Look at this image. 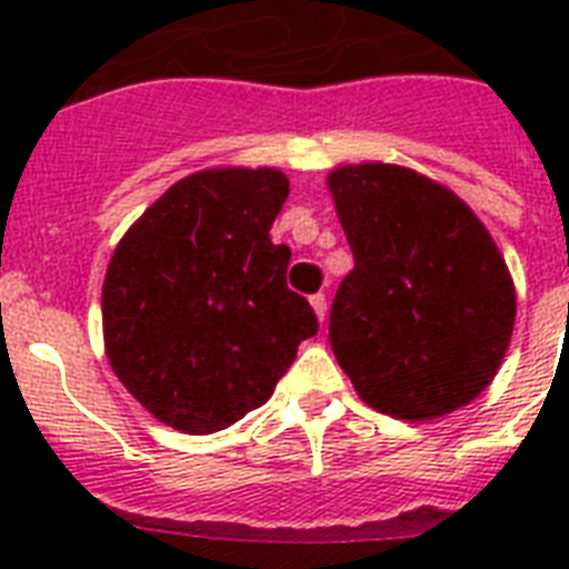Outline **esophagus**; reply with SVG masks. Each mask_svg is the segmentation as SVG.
I'll return each instance as SVG.
<instances>
[{
  "instance_id": "esophagus-1",
  "label": "esophagus",
  "mask_w": 569,
  "mask_h": 569,
  "mask_svg": "<svg viewBox=\"0 0 569 569\" xmlns=\"http://www.w3.org/2000/svg\"><path fill=\"white\" fill-rule=\"evenodd\" d=\"M310 303H312V310H316V316H319V321H325V316H328V298L319 292V295H312Z\"/></svg>"
}]
</instances>
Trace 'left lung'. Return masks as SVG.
Returning <instances> with one entry per match:
<instances>
[{
  "mask_svg": "<svg viewBox=\"0 0 569 569\" xmlns=\"http://www.w3.org/2000/svg\"><path fill=\"white\" fill-rule=\"evenodd\" d=\"M355 253L330 307V348L380 413L428 422L490 387L511 346L517 292L463 200L401 164L328 173Z\"/></svg>",
  "mask_w": 569,
  "mask_h": 569,
  "instance_id": "obj_1",
  "label": "left lung"
}]
</instances>
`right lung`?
<instances>
[{"label": "right lung", "instance_id": "obj_1", "mask_svg": "<svg viewBox=\"0 0 569 569\" xmlns=\"http://www.w3.org/2000/svg\"><path fill=\"white\" fill-rule=\"evenodd\" d=\"M289 197L277 168L173 182L127 230L102 283L120 383L182 433H214L271 398L316 312L286 286L292 250L268 230Z\"/></svg>", "mask_w": 569, "mask_h": 569}]
</instances>
